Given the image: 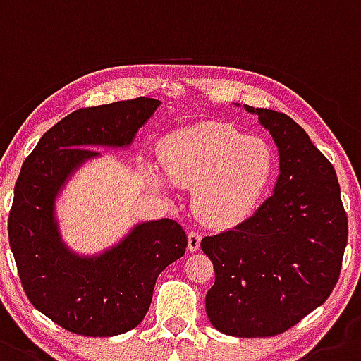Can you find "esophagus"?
Returning <instances> with one entry per match:
<instances>
[{"label":"esophagus","instance_id":"1","mask_svg":"<svg viewBox=\"0 0 361 361\" xmlns=\"http://www.w3.org/2000/svg\"><path fill=\"white\" fill-rule=\"evenodd\" d=\"M187 241H188V252H197L201 245V233L197 232H188L187 235Z\"/></svg>","mask_w":361,"mask_h":361}]
</instances>
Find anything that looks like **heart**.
<instances>
[{"label":"heart","instance_id":"heart-1","mask_svg":"<svg viewBox=\"0 0 361 361\" xmlns=\"http://www.w3.org/2000/svg\"><path fill=\"white\" fill-rule=\"evenodd\" d=\"M160 160L171 183L192 188L194 210L216 228L250 219L275 176V154L268 142L226 122H203L171 133ZM151 178L164 185L160 174Z\"/></svg>","mask_w":361,"mask_h":361}]
</instances>
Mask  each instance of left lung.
<instances>
[{"label": "left lung", "mask_w": 361, "mask_h": 361, "mask_svg": "<svg viewBox=\"0 0 361 361\" xmlns=\"http://www.w3.org/2000/svg\"><path fill=\"white\" fill-rule=\"evenodd\" d=\"M279 149L274 194L245 223L203 237L216 282L210 324L239 338L275 336L322 306L342 269L347 214L334 167L284 113L245 106Z\"/></svg>", "instance_id": "left-lung-1"}]
</instances>
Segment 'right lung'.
I'll return each mask as SVG.
<instances>
[{"mask_svg":"<svg viewBox=\"0 0 361 361\" xmlns=\"http://www.w3.org/2000/svg\"><path fill=\"white\" fill-rule=\"evenodd\" d=\"M160 104L140 97L77 109L41 136L16 181L8 241L19 279L35 310L70 333L115 336L135 329L158 275L187 248L185 230L164 217L138 223L97 255H79L63 241L55 216L68 180L100 157L92 147H129Z\"/></svg>","mask_w":361,"mask_h":361,"instance_id":"add662e5","label":"right lung"}]
</instances>
